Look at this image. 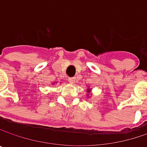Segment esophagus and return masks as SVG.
<instances>
[{
  "instance_id": "obj_1",
  "label": "esophagus",
  "mask_w": 147,
  "mask_h": 147,
  "mask_svg": "<svg viewBox=\"0 0 147 147\" xmlns=\"http://www.w3.org/2000/svg\"><path fill=\"white\" fill-rule=\"evenodd\" d=\"M69 82H71V83H74L75 82H76V77H69Z\"/></svg>"
}]
</instances>
